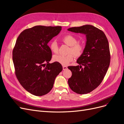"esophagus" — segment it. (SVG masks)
Here are the masks:
<instances>
[{"instance_id": "esophagus-1", "label": "esophagus", "mask_w": 124, "mask_h": 124, "mask_svg": "<svg viewBox=\"0 0 124 124\" xmlns=\"http://www.w3.org/2000/svg\"><path fill=\"white\" fill-rule=\"evenodd\" d=\"M62 69L63 70H65L68 69V68H67V67H66V66H62Z\"/></svg>"}]
</instances>
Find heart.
<instances>
[{"mask_svg":"<svg viewBox=\"0 0 124 124\" xmlns=\"http://www.w3.org/2000/svg\"><path fill=\"white\" fill-rule=\"evenodd\" d=\"M62 40L67 45L70 46L69 51V54L67 55H55L53 57L55 62H57L62 66H67L69 63L73 61L74 56L76 57H79L83 54L84 47L83 44L78 43L77 39L72 35H67L62 38ZM50 48L53 53L56 54L58 52V47L57 42L53 41L50 44ZM72 53L73 54H71Z\"/></svg>","mask_w":124,"mask_h":124,"instance_id":"b5f03b06","label":"heart"}]
</instances>
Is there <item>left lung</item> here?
Listing matches in <instances>:
<instances>
[{
	"instance_id": "left-lung-1",
	"label": "left lung",
	"mask_w": 124,
	"mask_h": 124,
	"mask_svg": "<svg viewBox=\"0 0 124 124\" xmlns=\"http://www.w3.org/2000/svg\"><path fill=\"white\" fill-rule=\"evenodd\" d=\"M68 31L86 36L84 52L77 61L80 66L68 67L72 72L68 81L70 88L78 94H86L98 87L107 72L110 62L108 42L104 33L91 25L71 27Z\"/></svg>"
}]
</instances>
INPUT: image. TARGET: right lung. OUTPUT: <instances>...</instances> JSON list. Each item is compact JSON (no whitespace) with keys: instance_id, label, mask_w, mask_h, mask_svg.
I'll use <instances>...</instances> for the list:
<instances>
[{"instance_id":"add662e5","label":"right lung","mask_w":124,"mask_h":124,"mask_svg":"<svg viewBox=\"0 0 124 124\" xmlns=\"http://www.w3.org/2000/svg\"><path fill=\"white\" fill-rule=\"evenodd\" d=\"M61 30V26H36L24 30L16 40L12 52L16 76L24 88L33 95L49 93L62 70L60 63H49L52 52L47 45Z\"/></svg>"}]
</instances>
